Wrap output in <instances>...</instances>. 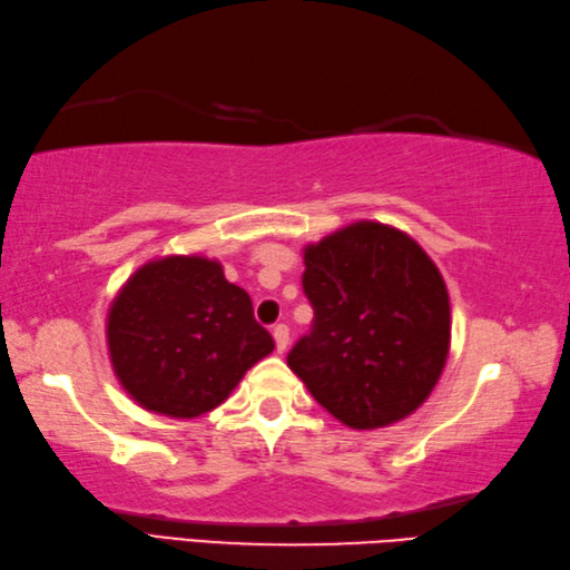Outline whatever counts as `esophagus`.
I'll return each mask as SVG.
<instances>
[{
    "label": "esophagus",
    "mask_w": 570,
    "mask_h": 570,
    "mask_svg": "<svg viewBox=\"0 0 570 570\" xmlns=\"http://www.w3.org/2000/svg\"><path fill=\"white\" fill-rule=\"evenodd\" d=\"M273 338H275V348L277 353H283L289 344V328L285 324H275L273 328Z\"/></svg>",
    "instance_id": "obj_1"
}]
</instances>
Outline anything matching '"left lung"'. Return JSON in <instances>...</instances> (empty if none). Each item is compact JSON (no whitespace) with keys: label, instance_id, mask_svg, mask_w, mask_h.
<instances>
[{"label":"left lung","instance_id":"left-lung-1","mask_svg":"<svg viewBox=\"0 0 570 570\" xmlns=\"http://www.w3.org/2000/svg\"><path fill=\"white\" fill-rule=\"evenodd\" d=\"M312 328L287 365L353 429L412 414L444 371L451 307L432 258L407 234L358 222L305 250Z\"/></svg>","mask_w":570,"mask_h":570}]
</instances>
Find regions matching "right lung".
I'll use <instances>...</instances> for the list:
<instances>
[{"instance_id": "add662e5", "label": "right lung", "mask_w": 570, "mask_h": 570, "mask_svg": "<svg viewBox=\"0 0 570 570\" xmlns=\"http://www.w3.org/2000/svg\"><path fill=\"white\" fill-rule=\"evenodd\" d=\"M107 338L124 390L141 407L183 420L222 404L275 348L246 289L199 256L136 271L109 309Z\"/></svg>"}]
</instances>
